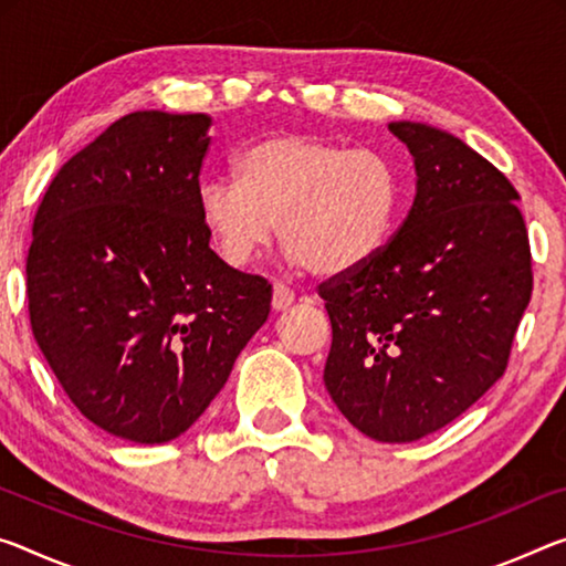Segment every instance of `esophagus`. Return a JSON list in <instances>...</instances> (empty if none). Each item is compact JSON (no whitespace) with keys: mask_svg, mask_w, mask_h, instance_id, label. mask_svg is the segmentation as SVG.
I'll return each mask as SVG.
<instances>
[{"mask_svg":"<svg viewBox=\"0 0 566 566\" xmlns=\"http://www.w3.org/2000/svg\"><path fill=\"white\" fill-rule=\"evenodd\" d=\"M292 302H294V292H292L286 284L276 282V284H274V292H272V307H274L276 312H282V310H286V307H292Z\"/></svg>","mask_w":566,"mask_h":566,"instance_id":"34e87169","label":"esophagus"}]
</instances>
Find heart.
I'll return each mask as SVG.
<instances>
[{"label":"heart","instance_id":"heart-1","mask_svg":"<svg viewBox=\"0 0 566 566\" xmlns=\"http://www.w3.org/2000/svg\"><path fill=\"white\" fill-rule=\"evenodd\" d=\"M234 174L199 191L203 229L229 266L254 262L280 221L294 264L349 274L380 254L396 227L400 176L375 148L282 133L247 148Z\"/></svg>","mask_w":566,"mask_h":566}]
</instances>
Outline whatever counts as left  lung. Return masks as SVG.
Returning a JSON list of instances; mask_svg holds the SVG:
<instances>
[{
	"label": "left lung",
	"mask_w": 566,
	"mask_h": 566,
	"mask_svg": "<svg viewBox=\"0 0 566 566\" xmlns=\"http://www.w3.org/2000/svg\"><path fill=\"white\" fill-rule=\"evenodd\" d=\"M416 166L406 221L370 264L319 286L325 388L360 433L410 443L469 410L506 370L532 300L518 193L461 138L388 125Z\"/></svg>",
	"instance_id": "left-lung-1"
}]
</instances>
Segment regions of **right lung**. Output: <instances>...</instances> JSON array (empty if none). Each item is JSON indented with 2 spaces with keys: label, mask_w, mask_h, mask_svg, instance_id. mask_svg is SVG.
<instances>
[{
  "label": "right lung",
  "mask_w": 566,
  "mask_h": 566,
  "mask_svg": "<svg viewBox=\"0 0 566 566\" xmlns=\"http://www.w3.org/2000/svg\"><path fill=\"white\" fill-rule=\"evenodd\" d=\"M203 113L138 111L57 170L32 223V335L75 408L133 443L186 433L264 325L272 284L199 213Z\"/></svg>",
  "instance_id": "1"
}]
</instances>
